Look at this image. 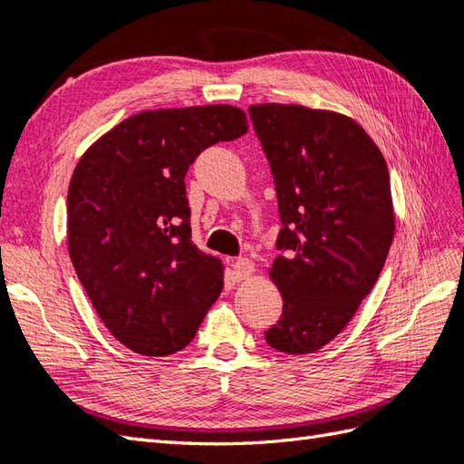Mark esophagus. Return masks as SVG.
I'll use <instances>...</instances> for the list:
<instances>
[{
    "label": "esophagus",
    "mask_w": 464,
    "mask_h": 464,
    "mask_svg": "<svg viewBox=\"0 0 464 464\" xmlns=\"http://www.w3.org/2000/svg\"><path fill=\"white\" fill-rule=\"evenodd\" d=\"M253 273H255V265L247 257H241V259L233 261V275H235V279H237V281L249 279Z\"/></svg>",
    "instance_id": "esophagus-1"
}]
</instances>
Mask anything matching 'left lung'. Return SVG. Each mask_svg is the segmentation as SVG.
<instances>
[{"label":"left lung","mask_w":464,"mask_h":464,"mask_svg":"<svg viewBox=\"0 0 464 464\" xmlns=\"http://www.w3.org/2000/svg\"><path fill=\"white\" fill-rule=\"evenodd\" d=\"M277 191L283 251L269 269L283 314L265 333L287 354L319 351L347 327L382 271L395 235L387 161L347 115L251 105Z\"/></svg>","instance_id":"obj_1"}]
</instances>
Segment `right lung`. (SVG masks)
I'll list each match as a JSON object with an SVG mask.
<instances>
[{"label": "right lung", "mask_w": 464, "mask_h": 464, "mask_svg": "<svg viewBox=\"0 0 464 464\" xmlns=\"http://www.w3.org/2000/svg\"><path fill=\"white\" fill-rule=\"evenodd\" d=\"M233 105L141 111L102 135L67 191V249L113 337L147 357L181 351L223 291V263L191 241L185 175L247 133Z\"/></svg>", "instance_id": "1"}]
</instances>
